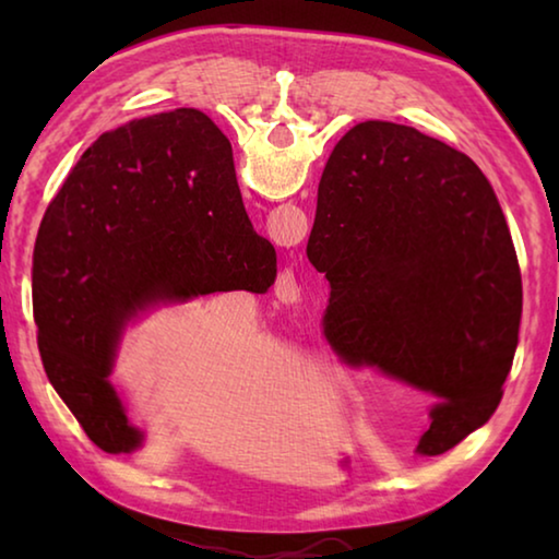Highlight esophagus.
<instances>
[{
  "label": "esophagus",
  "instance_id": "esophagus-1",
  "mask_svg": "<svg viewBox=\"0 0 559 559\" xmlns=\"http://www.w3.org/2000/svg\"><path fill=\"white\" fill-rule=\"evenodd\" d=\"M290 293H293V296H296V288H293V283H290ZM290 293H288V296H290Z\"/></svg>",
  "mask_w": 559,
  "mask_h": 559
}]
</instances>
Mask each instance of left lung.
I'll list each match as a JSON object with an SVG mask.
<instances>
[{"label": "left lung", "mask_w": 559, "mask_h": 559, "mask_svg": "<svg viewBox=\"0 0 559 559\" xmlns=\"http://www.w3.org/2000/svg\"><path fill=\"white\" fill-rule=\"evenodd\" d=\"M306 253L330 283V347L429 402L419 456L484 427L513 367L523 281L468 155L409 126L357 122L325 165Z\"/></svg>", "instance_id": "left-lung-1"}]
</instances>
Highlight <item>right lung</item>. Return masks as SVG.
<instances>
[{"mask_svg": "<svg viewBox=\"0 0 559 559\" xmlns=\"http://www.w3.org/2000/svg\"><path fill=\"white\" fill-rule=\"evenodd\" d=\"M273 281L276 249L253 231L212 118L175 108L130 120L83 153L41 219L32 296L44 370L98 449L135 453L145 431L110 382L126 330Z\"/></svg>", "mask_w": 559, "mask_h": 559, "instance_id": "right-lung-1", "label": "right lung"}]
</instances>
